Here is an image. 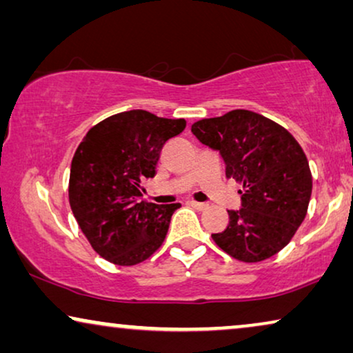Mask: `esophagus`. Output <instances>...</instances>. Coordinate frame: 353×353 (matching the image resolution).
Returning <instances> with one entry per match:
<instances>
[{"label":"esophagus","instance_id":"34e87169","mask_svg":"<svg viewBox=\"0 0 353 353\" xmlns=\"http://www.w3.org/2000/svg\"><path fill=\"white\" fill-rule=\"evenodd\" d=\"M190 205L194 207L197 210H205L207 209V204L205 202H197V201H190Z\"/></svg>","mask_w":353,"mask_h":353}]
</instances>
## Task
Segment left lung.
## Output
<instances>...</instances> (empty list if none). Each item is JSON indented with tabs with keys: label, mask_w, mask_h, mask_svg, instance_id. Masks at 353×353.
Returning <instances> with one entry per match:
<instances>
[{
	"label": "left lung",
	"mask_w": 353,
	"mask_h": 353,
	"mask_svg": "<svg viewBox=\"0 0 353 353\" xmlns=\"http://www.w3.org/2000/svg\"><path fill=\"white\" fill-rule=\"evenodd\" d=\"M202 144L220 151L226 176L243 186V209L228 210L215 244L245 263L286 248L307 215L312 172L305 152L286 128L252 110L236 109L191 125Z\"/></svg>",
	"instance_id": "left-lung-1"
}]
</instances>
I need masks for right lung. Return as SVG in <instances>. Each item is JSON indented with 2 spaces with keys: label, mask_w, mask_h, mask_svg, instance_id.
<instances>
[{
  "label": "right lung",
  "mask_w": 353,
  "mask_h": 353,
  "mask_svg": "<svg viewBox=\"0 0 353 353\" xmlns=\"http://www.w3.org/2000/svg\"><path fill=\"white\" fill-rule=\"evenodd\" d=\"M185 127V119L127 110L96 123L77 148L70 209L91 248L108 262L132 267L162 245L180 204L144 201L141 181L156 175L163 144Z\"/></svg>",
  "instance_id": "add662e5"
}]
</instances>
